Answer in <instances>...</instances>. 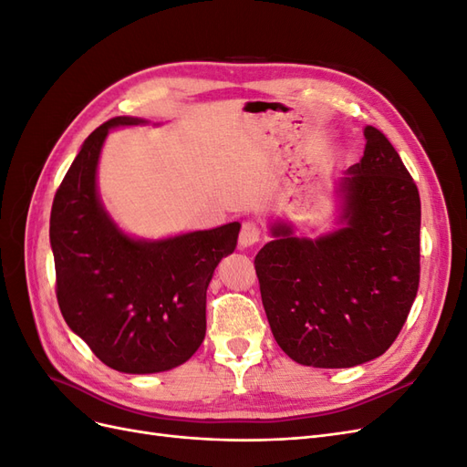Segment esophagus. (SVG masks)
I'll use <instances>...</instances> for the list:
<instances>
[{
	"instance_id": "1",
	"label": "esophagus",
	"mask_w": 467,
	"mask_h": 467,
	"mask_svg": "<svg viewBox=\"0 0 467 467\" xmlns=\"http://www.w3.org/2000/svg\"><path fill=\"white\" fill-rule=\"evenodd\" d=\"M259 239H261V225L253 220L244 222L242 232H239V245L251 247V245H255Z\"/></svg>"
}]
</instances>
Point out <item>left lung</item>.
<instances>
[{
  "label": "left lung",
  "instance_id": "8db88e82",
  "mask_svg": "<svg viewBox=\"0 0 467 467\" xmlns=\"http://www.w3.org/2000/svg\"><path fill=\"white\" fill-rule=\"evenodd\" d=\"M364 136L362 160L343 181L345 228L312 242L276 225L255 257L278 347L316 368L384 355L419 290V189L384 132L366 126Z\"/></svg>",
  "mask_w": 467,
  "mask_h": 467
}]
</instances>
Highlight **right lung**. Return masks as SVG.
<instances>
[{"label":"right lung","instance_id":"right-lung-1","mask_svg":"<svg viewBox=\"0 0 467 467\" xmlns=\"http://www.w3.org/2000/svg\"><path fill=\"white\" fill-rule=\"evenodd\" d=\"M115 117L95 129L54 194L50 245L60 312L109 368L153 374L187 362L204 341L206 288L237 244V222L161 242L124 235L97 199L95 173Z\"/></svg>","mask_w":467,"mask_h":467}]
</instances>
